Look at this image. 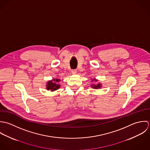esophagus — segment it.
<instances>
[{"instance_id":"esophagus-1","label":"esophagus","mask_w":150,"mask_h":150,"mask_svg":"<svg viewBox=\"0 0 150 150\" xmlns=\"http://www.w3.org/2000/svg\"><path fill=\"white\" fill-rule=\"evenodd\" d=\"M76 69H73V70H72V74H76Z\"/></svg>"}]
</instances>
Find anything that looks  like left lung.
Returning <instances> with one entry per match:
<instances>
[{
    "label": "left lung",
    "mask_w": 150,
    "mask_h": 150,
    "mask_svg": "<svg viewBox=\"0 0 150 150\" xmlns=\"http://www.w3.org/2000/svg\"><path fill=\"white\" fill-rule=\"evenodd\" d=\"M92 81H93V80H92ZM94 81H96V80H94ZM101 85L100 83H98L97 85H91V87L94 89H98V88H101Z\"/></svg>",
    "instance_id": "1"
}]
</instances>
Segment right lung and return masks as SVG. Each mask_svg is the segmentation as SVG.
Returning <instances> with one entry per match:
<instances>
[{
	"label": "right lung",
	"instance_id": "add662e5",
	"mask_svg": "<svg viewBox=\"0 0 150 150\" xmlns=\"http://www.w3.org/2000/svg\"><path fill=\"white\" fill-rule=\"evenodd\" d=\"M60 81L59 79H53L52 81H48L46 85V89L48 90H51L52 91L59 89L60 88V85L58 82Z\"/></svg>",
	"mask_w": 150,
	"mask_h": 150
}]
</instances>
